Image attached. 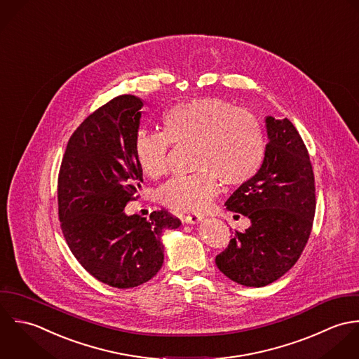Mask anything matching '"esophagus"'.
Wrapping results in <instances>:
<instances>
[{"label":"esophagus","instance_id":"esophagus-1","mask_svg":"<svg viewBox=\"0 0 359 359\" xmlns=\"http://www.w3.org/2000/svg\"><path fill=\"white\" fill-rule=\"evenodd\" d=\"M201 220H203L201 216L194 215V214L184 216V222H186V223H190V224H196V223H198V222H201Z\"/></svg>","mask_w":359,"mask_h":359}]
</instances>
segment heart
Returning <instances> with one entry per match:
<instances>
[{
  "mask_svg": "<svg viewBox=\"0 0 359 359\" xmlns=\"http://www.w3.org/2000/svg\"><path fill=\"white\" fill-rule=\"evenodd\" d=\"M162 132L140 130L133 152L145 176L159 179L168 172L170 144H194L197 172L175 176L158 191V200L183 212H203L214 201L220 182L243 186L262 169L266 140L259 121L229 101L205 97L175 104L161 118Z\"/></svg>",
  "mask_w": 359,
  "mask_h": 359,
  "instance_id": "heart-1",
  "label": "heart"
}]
</instances>
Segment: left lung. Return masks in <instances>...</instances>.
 I'll return each instance as SVG.
<instances>
[{
  "instance_id": "left-lung-1",
  "label": "left lung",
  "mask_w": 359,
  "mask_h": 359,
  "mask_svg": "<svg viewBox=\"0 0 359 359\" xmlns=\"http://www.w3.org/2000/svg\"><path fill=\"white\" fill-rule=\"evenodd\" d=\"M265 162L259 173L226 201L231 212L251 224L236 231L216 266L230 280L247 287L273 283L302 254L315 216V177L309 154L294 125L266 116Z\"/></svg>"
}]
</instances>
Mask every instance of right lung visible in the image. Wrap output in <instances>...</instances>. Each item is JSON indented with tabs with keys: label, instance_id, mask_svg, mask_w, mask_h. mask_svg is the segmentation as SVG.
<instances>
[{
	"label": "right lung",
	"instance_id": "add662e5",
	"mask_svg": "<svg viewBox=\"0 0 359 359\" xmlns=\"http://www.w3.org/2000/svg\"><path fill=\"white\" fill-rule=\"evenodd\" d=\"M143 101L119 95L88 115L73 132L58 176V215L79 264L97 280L132 288L163 264L162 234L182 222L168 211L126 215L143 183L133 144Z\"/></svg>",
	"mask_w": 359,
	"mask_h": 359
}]
</instances>
